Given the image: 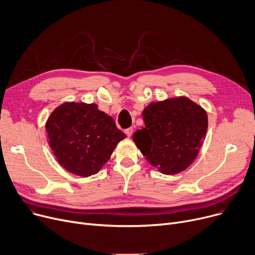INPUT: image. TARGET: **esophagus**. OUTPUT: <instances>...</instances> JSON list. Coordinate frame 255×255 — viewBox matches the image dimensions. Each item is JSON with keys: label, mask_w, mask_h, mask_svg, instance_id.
I'll use <instances>...</instances> for the list:
<instances>
[{"label": "esophagus", "mask_w": 255, "mask_h": 255, "mask_svg": "<svg viewBox=\"0 0 255 255\" xmlns=\"http://www.w3.org/2000/svg\"><path fill=\"white\" fill-rule=\"evenodd\" d=\"M125 132L127 133V136H128V137H130V136H131V133H132V128H127V129L125 130Z\"/></svg>", "instance_id": "obj_1"}]
</instances>
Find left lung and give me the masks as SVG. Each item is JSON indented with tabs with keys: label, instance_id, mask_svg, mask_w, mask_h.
I'll return each mask as SVG.
<instances>
[{
	"label": "left lung",
	"instance_id": "left-lung-1",
	"mask_svg": "<svg viewBox=\"0 0 255 255\" xmlns=\"http://www.w3.org/2000/svg\"><path fill=\"white\" fill-rule=\"evenodd\" d=\"M143 121L132 140L161 174H179L196 160L208 128L207 112L199 104L183 96L152 102L144 108Z\"/></svg>",
	"mask_w": 255,
	"mask_h": 255
}]
</instances>
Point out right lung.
I'll use <instances>...</instances> for the list:
<instances>
[{
	"instance_id": "1",
	"label": "right lung",
	"mask_w": 255,
	"mask_h": 255,
	"mask_svg": "<svg viewBox=\"0 0 255 255\" xmlns=\"http://www.w3.org/2000/svg\"><path fill=\"white\" fill-rule=\"evenodd\" d=\"M47 143L56 161L68 172L89 177L99 173L127 134L97 104L66 102L48 117Z\"/></svg>"
}]
</instances>
